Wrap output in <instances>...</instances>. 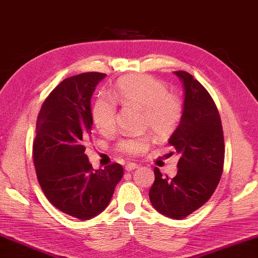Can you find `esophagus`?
I'll list each match as a JSON object with an SVG mask.
<instances>
[{"mask_svg": "<svg viewBox=\"0 0 258 258\" xmlns=\"http://www.w3.org/2000/svg\"><path fill=\"white\" fill-rule=\"evenodd\" d=\"M138 168V164L137 163H134V162H129L125 164V170L126 171H132L134 169H137Z\"/></svg>", "mask_w": 258, "mask_h": 258, "instance_id": "obj_1", "label": "esophagus"}]
</instances>
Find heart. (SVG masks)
<instances>
[{
	"instance_id": "b5f03b06",
	"label": "heart",
	"mask_w": 258,
	"mask_h": 258,
	"mask_svg": "<svg viewBox=\"0 0 258 258\" xmlns=\"http://www.w3.org/2000/svg\"><path fill=\"white\" fill-rule=\"evenodd\" d=\"M113 97L120 103L144 111L145 124L158 137H166L176 129L181 117L178 98L169 95L159 80L149 75H130L120 79L113 90ZM116 106L112 99L99 97L92 107V119L103 134L113 132L115 126ZM150 145L149 137L121 139L117 149L126 154H141Z\"/></svg>"
}]
</instances>
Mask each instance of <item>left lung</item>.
I'll use <instances>...</instances> for the list:
<instances>
[{
    "mask_svg": "<svg viewBox=\"0 0 258 258\" xmlns=\"http://www.w3.org/2000/svg\"><path fill=\"white\" fill-rule=\"evenodd\" d=\"M174 73L184 88L180 122L168 141L180 154L178 170L169 178L154 168L149 196L160 214L184 219L213 196L223 172L225 150L221 117L212 96L187 72Z\"/></svg>",
    "mask_w": 258,
    "mask_h": 258,
    "instance_id": "8db88e82",
    "label": "left lung"
}]
</instances>
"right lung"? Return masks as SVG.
<instances>
[{
  "label": "right lung",
  "instance_id": "add662e5",
  "mask_svg": "<svg viewBox=\"0 0 258 258\" xmlns=\"http://www.w3.org/2000/svg\"><path fill=\"white\" fill-rule=\"evenodd\" d=\"M106 74L90 72L65 79L42 105L33 142L36 176L46 199L60 212L88 221L108 206L123 168L95 170L86 142L91 134V96Z\"/></svg>",
  "mask_w": 258,
  "mask_h": 258
}]
</instances>
